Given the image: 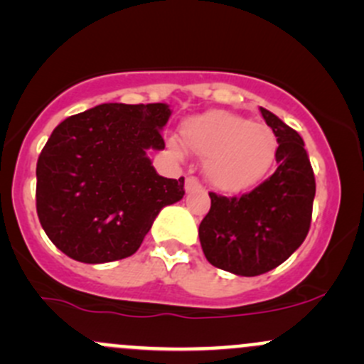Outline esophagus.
<instances>
[{
	"instance_id": "34e87169",
	"label": "esophagus",
	"mask_w": 364,
	"mask_h": 364,
	"mask_svg": "<svg viewBox=\"0 0 364 364\" xmlns=\"http://www.w3.org/2000/svg\"><path fill=\"white\" fill-rule=\"evenodd\" d=\"M199 188H203V186H200V183H199V179L197 178H193V176H188V178H186V181H185V190L186 192H193V190H199Z\"/></svg>"
}]
</instances>
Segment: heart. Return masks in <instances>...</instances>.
<instances>
[{
  "mask_svg": "<svg viewBox=\"0 0 364 364\" xmlns=\"http://www.w3.org/2000/svg\"><path fill=\"white\" fill-rule=\"evenodd\" d=\"M183 144L204 160L205 178L222 192H241L267 174L277 155V135L267 124L222 109L192 116L181 123ZM168 149L181 159L179 142Z\"/></svg>",
  "mask_w": 364,
  "mask_h": 364,
  "instance_id": "heart-1",
  "label": "heart"
}]
</instances>
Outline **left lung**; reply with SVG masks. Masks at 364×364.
<instances>
[{
	"instance_id": "1",
	"label": "left lung",
	"mask_w": 364,
	"mask_h": 364,
	"mask_svg": "<svg viewBox=\"0 0 364 364\" xmlns=\"http://www.w3.org/2000/svg\"><path fill=\"white\" fill-rule=\"evenodd\" d=\"M277 135L278 167L241 197L209 192L211 208L199 225L205 259L240 277H257L289 259L306 237L315 197V176L296 130L260 107Z\"/></svg>"
}]
</instances>
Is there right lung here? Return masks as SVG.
<instances>
[{
    "mask_svg": "<svg viewBox=\"0 0 364 364\" xmlns=\"http://www.w3.org/2000/svg\"><path fill=\"white\" fill-rule=\"evenodd\" d=\"M167 104H102L61 121L36 161V213L70 259L104 264L141 247L161 208L185 196L148 153L165 148Z\"/></svg>",
    "mask_w": 364,
    "mask_h": 364,
    "instance_id": "add662e5",
    "label": "right lung"
}]
</instances>
